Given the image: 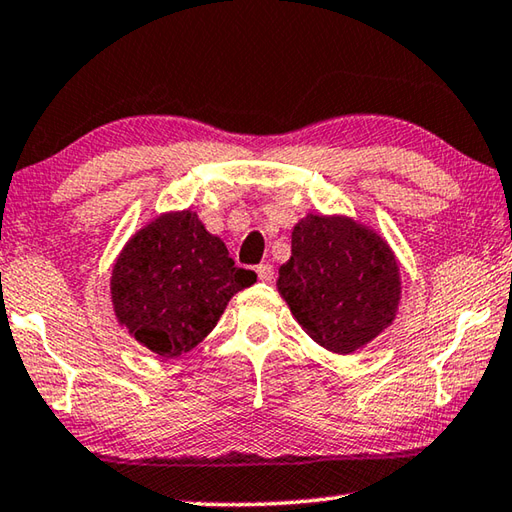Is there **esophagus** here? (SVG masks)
I'll return each mask as SVG.
<instances>
[{
	"instance_id": "esophagus-1",
	"label": "esophagus",
	"mask_w": 512,
	"mask_h": 512,
	"mask_svg": "<svg viewBox=\"0 0 512 512\" xmlns=\"http://www.w3.org/2000/svg\"><path fill=\"white\" fill-rule=\"evenodd\" d=\"M256 272H258V279H261L263 283H272V279H274V267L272 265H258L256 267Z\"/></svg>"
}]
</instances>
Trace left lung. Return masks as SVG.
Returning a JSON list of instances; mask_svg holds the SVG:
<instances>
[{
    "instance_id": "8db88e82",
    "label": "left lung",
    "mask_w": 512,
    "mask_h": 512,
    "mask_svg": "<svg viewBox=\"0 0 512 512\" xmlns=\"http://www.w3.org/2000/svg\"><path fill=\"white\" fill-rule=\"evenodd\" d=\"M279 292L319 346L353 353L396 317L400 274L378 233L348 218L308 215L292 231Z\"/></svg>"
}]
</instances>
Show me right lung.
<instances>
[{
    "label": "right lung",
    "mask_w": 512,
    "mask_h": 512,
    "mask_svg": "<svg viewBox=\"0 0 512 512\" xmlns=\"http://www.w3.org/2000/svg\"><path fill=\"white\" fill-rule=\"evenodd\" d=\"M256 283L220 238L191 211L161 215L141 229L112 272L121 326L161 357L195 348L218 324L233 294Z\"/></svg>",
    "instance_id": "right-lung-1"
}]
</instances>
